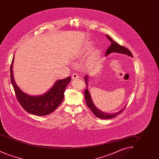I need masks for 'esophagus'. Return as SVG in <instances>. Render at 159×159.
<instances>
[{
  "label": "esophagus",
  "mask_w": 159,
  "mask_h": 159,
  "mask_svg": "<svg viewBox=\"0 0 159 159\" xmlns=\"http://www.w3.org/2000/svg\"><path fill=\"white\" fill-rule=\"evenodd\" d=\"M71 77H72V79H73V80H75V79H78V78L79 77V76H78V75H77V73H74V74H73V75H72Z\"/></svg>",
  "instance_id": "esophagus-1"
}]
</instances>
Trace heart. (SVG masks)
<instances>
[{
    "label": "heart",
    "mask_w": 159,
    "mask_h": 159,
    "mask_svg": "<svg viewBox=\"0 0 159 159\" xmlns=\"http://www.w3.org/2000/svg\"><path fill=\"white\" fill-rule=\"evenodd\" d=\"M92 48V44L91 43H88L82 49V51L79 53V57H83L89 53ZM101 57V52L98 48H95L92 49L89 57L87 60V66L89 68H95L99 63Z\"/></svg>",
    "instance_id": "1"
}]
</instances>
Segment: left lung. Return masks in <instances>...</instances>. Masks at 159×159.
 Instances as JSON below:
<instances>
[{"label":"left lung","instance_id":"obj_1","mask_svg":"<svg viewBox=\"0 0 159 159\" xmlns=\"http://www.w3.org/2000/svg\"><path fill=\"white\" fill-rule=\"evenodd\" d=\"M106 36L111 42V45L108 48V49L106 51V56L108 55L110 53L117 52V53L125 54V55H129L131 57H133L132 54L131 53V52L128 49H127L126 48H125L123 46L120 45L118 43H117L109 36L106 35ZM88 78H89L88 75H86L84 76V81H85L86 84V89L84 91V97H85V99H86V104H87L88 107L91 109L92 113L94 114L97 117H99L100 119H111V118L116 117L117 115L120 114L121 113H122V111L124 110V109L125 108L126 106L124 107L120 111H119L117 112H116V113H105V112L101 111L100 110H99L98 108H97L95 107V104L93 102L92 99L91 98V94H90V92H89V91L88 90Z\"/></svg>","mask_w":159,"mask_h":159}]
</instances>
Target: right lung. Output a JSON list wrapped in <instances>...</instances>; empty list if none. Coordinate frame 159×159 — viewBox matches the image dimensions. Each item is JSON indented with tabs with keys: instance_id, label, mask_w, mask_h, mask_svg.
I'll use <instances>...</instances> for the list:
<instances>
[{
	"instance_id": "1",
	"label": "right lung",
	"mask_w": 159,
	"mask_h": 159,
	"mask_svg": "<svg viewBox=\"0 0 159 159\" xmlns=\"http://www.w3.org/2000/svg\"><path fill=\"white\" fill-rule=\"evenodd\" d=\"M14 58L10 68L11 81L20 105L26 111L37 116H43L52 113L62 102L64 91L71 81V77L57 80L44 94L37 96L29 95L23 92L15 83L12 72Z\"/></svg>"
}]
</instances>
